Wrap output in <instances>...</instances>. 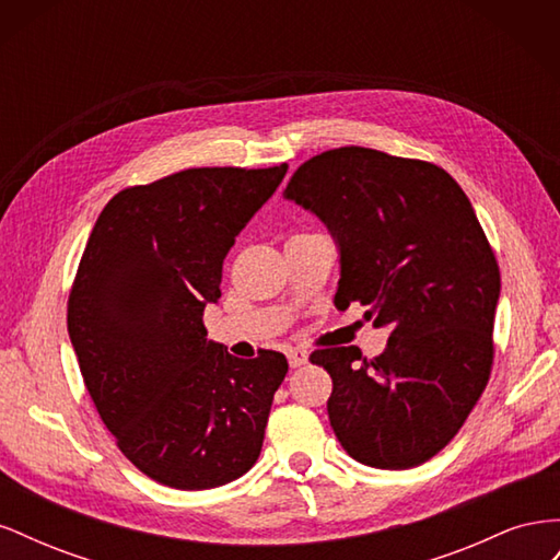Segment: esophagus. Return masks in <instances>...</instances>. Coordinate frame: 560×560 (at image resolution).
Segmentation results:
<instances>
[{"label": "esophagus", "mask_w": 560, "mask_h": 560, "mask_svg": "<svg viewBox=\"0 0 560 560\" xmlns=\"http://www.w3.org/2000/svg\"><path fill=\"white\" fill-rule=\"evenodd\" d=\"M287 360H290V366L296 369V366H303L308 362V352L303 348H290L287 350Z\"/></svg>", "instance_id": "esophagus-1"}]
</instances>
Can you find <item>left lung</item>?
Listing matches in <instances>:
<instances>
[{"mask_svg": "<svg viewBox=\"0 0 560 560\" xmlns=\"http://www.w3.org/2000/svg\"><path fill=\"white\" fill-rule=\"evenodd\" d=\"M282 196L331 233L336 306L360 301L389 327L376 360L354 346L311 354L334 383L336 439L369 467L422 465L463 428L493 364L500 270L477 212L439 165L366 147L313 156Z\"/></svg>", "mask_w": 560, "mask_h": 560, "instance_id": "8db88e82", "label": "left lung"}]
</instances>
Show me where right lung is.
I'll return each mask as SVG.
<instances>
[{
  "instance_id": "1",
  "label": "right lung",
  "mask_w": 560,
  "mask_h": 560,
  "mask_svg": "<svg viewBox=\"0 0 560 560\" xmlns=\"http://www.w3.org/2000/svg\"><path fill=\"white\" fill-rule=\"evenodd\" d=\"M287 163L191 167L116 194L89 235L67 306L83 383L128 460L154 481L206 490L257 463L282 352L241 360L208 341L202 311L222 266Z\"/></svg>"
}]
</instances>
